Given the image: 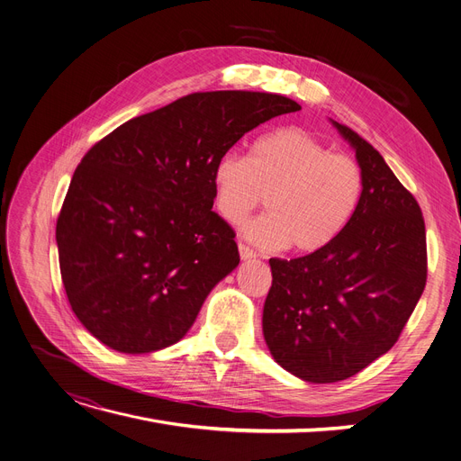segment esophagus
Segmentation results:
<instances>
[{
	"mask_svg": "<svg viewBox=\"0 0 461 461\" xmlns=\"http://www.w3.org/2000/svg\"><path fill=\"white\" fill-rule=\"evenodd\" d=\"M239 256H241V259H254L256 252L247 245H239Z\"/></svg>",
	"mask_w": 461,
	"mask_h": 461,
	"instance_id": "34e87169",
	"label": "esophagus"
}]
</instances>
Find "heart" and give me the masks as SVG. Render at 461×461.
<instances>
[{
    "mask_svg": "<svg viewBox=\"0 0 461 461\" xmlns=\"http://www.w3.org/2000/svg\"><path fill=\"white\" fill-rule=\"evenodd\" d=\"M364 171L356 159L333 154L309 131L283 128L259 137L250 158L226 152L212 167L218 214L241 220L267 197L269 212L241 226L262 250L309 254L328 247L348 226L364 195Z\"/></svg>",
    "mask_w": 461,
    "mask_h": 461,
    "instance_id": "b5f03b06",
    "label": "heart"
}]
</instances>
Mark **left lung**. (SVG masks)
<instances>
[{"mask_svg":"<svg viewBox=\"0 0 461 461\" xmlns=\"http://www.w3.org/2000/svg\"><path fill=\"white\" fill-rule=\"evenodd\" d=\"M331 124L364 171L362 202L328 247L269 259L273 285L262 318L275 362L314 384L339 383L386 354L428 276L426 226L416 199L366 139Z\"/></svg>","mask_w":461,"mask_h":461,"instance_id":"left-lung-1","label":"left lung"}]
</instances>
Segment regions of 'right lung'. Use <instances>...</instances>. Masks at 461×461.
<instances>
[{
  "instance_id": "add662e5",
  "label": "right lung",
  "mask_w": 461,
  "mask_h": 461,
  "mask_svg": "<svg viewBox=\"0 0 461 461\" xmlns=\"http://www.w3.org/2000/svg\"><path fill=\"white\" fill-rule=\"evenodd\" d=\"M294 99L220 90L128 120L75 169L56 224L64 288L97 341L149 354L181 341L211 290L239 266L212 211V167L239 139L295 113Z\"/></svg>"
}]
</instances>
